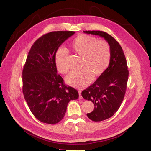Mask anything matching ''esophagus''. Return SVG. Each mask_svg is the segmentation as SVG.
<instances>
[{
  "mask_svg": "<svg viewBox=\"0 0 151 151\" xmlns=\"http://www.w3.org/2000/svg\"><path fill=\"white\" fill-rule=\"evenodd\" d=\"M78 93H79V98H80V99H83V96H82V95H81V91H80V90H78Z\"/></svg>",
  "mask_w": 151,
  "mask_h": 151,
  "instance_id": "34e87169",
  "label": "esophagus"
}]
</instances>
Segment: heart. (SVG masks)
Instances as JSON below:
<instances>
[{"label": "heart", "mask_w": 151, "mask_h": 151, "mask_svg": "<svg viewBox=\"0 0 151 151\" xmlns=\"http://www.w3.org/2000/svg\"><path fill=\"white\" fill-rule=\"evenodd\" d=\"M72 49L83 56V69L73 71L65 78L66 83L77 89H83L92 83L93 75L102 74L108 68L110 59V48L106 42L86 34L77 35L71 44ZM68 53L60 47L55 53V65L59 72L65 74L68 71L67 64Z\"/></svg>", "instance_id": "1"}]
</instances>
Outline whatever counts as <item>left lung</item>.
<instances>
[{
    "instance_id": "obj_1",
    "label": "left lung",
    "mask_w": 151,
    "mask_h": 151,
    "mask_svg": "<svg viewBox=\"0 0 151 151\" xmlns=\"http://www.w3.org/2000/svg\"><path fill=\"white\" fill-rule=\"evenodd\" d=\"M83 32L104 38L110 48L108 68L81 93L85 99L91 101L95 106L91 113L86 114L88 117L94 122H101L113 116L120 108L126 93L129 72L123 50L113 37L101 31Z\"/></svg>"
}]
</instances>
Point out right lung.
<instances>
[{"label": "right lung", "instance_id": "1", "mask_svg": "<svg viewBox=\"0 0 151 151\" xmlns=\"http://www.w3.org/2000/svg\"><path fill=\"white\" fill-rule=\"evenodd\" d=\"M74 31L46 34L32 45L22 70V92L31 111L40 122L55 124L63 119L71 100L78 91L67 86L58 74L55 53Z\"/></svg>", "mask_w": 151, "mask_h": 151}]
</instances>
